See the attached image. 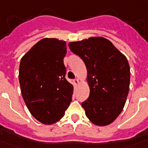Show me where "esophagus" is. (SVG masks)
<instances>
[{
  "label": "esophagus",
  "instance_id": "1",
  "mask_svg": "<svg viewBox=\"0 0 148 148\" xmlns=\"http://www.w3.org/2000/svg\"><path fill=\"white\" fill-rule=\"evenodd\" d=\"M74 83L75 84H76V85H77V84H79V83H80V82H79V80L78 79H74Z\"/></svg>",
  "mask_w": 148,
  "mask_h": 148
}]
</instances>
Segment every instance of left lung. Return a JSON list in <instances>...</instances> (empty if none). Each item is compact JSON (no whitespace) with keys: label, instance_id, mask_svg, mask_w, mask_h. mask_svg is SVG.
<instances>
[{"label":"left lung","instance_id":"8db88e82","mask_svg":"<svg viewBox=\"0 0 148 148\" xmlns=\"http://www.w3.org/2000/svg\"><path fill=\"white\" fill-rule=\"evenodd\" d=\"M87 68L90 94L82 103L92 123H112L123 109L129 93L130 71L127 57L104 37H91L68 44Z\"/></svg>","mask_w":148,"mask_h":148}]
</instances>
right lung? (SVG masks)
<instances>
[{
  "label": "right lung",
  "instance_id": "add662e5",
  "mask_svg": "<svg viewBox=\"0 0 148 148\" xmlns=\"http://www.w3.org/2000/svg\"><path fill=\"white\" fill-rule=\"evenodd\" d=\"M66 53V42L44 38L20 62L22 98L34 118L46 125L60 120L72 101L74 86L65 78Z\"/></svg>",
  "mask_w": 148,
  "mask_h": 148
}]
</instances>
